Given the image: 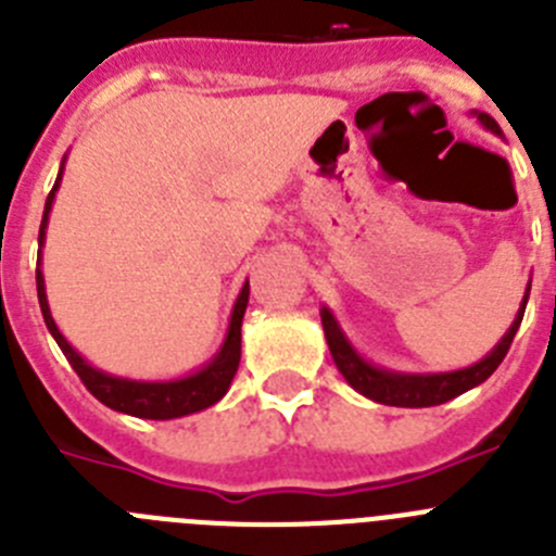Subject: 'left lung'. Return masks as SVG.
Here are the masks:
<instances>
[{
  "instance_id": "8db88e82",
  "label": "left lung",
  "mask_w": 556,
  "mask_h": 556,
  "mask_svg": "<svg viewBox=\"0 0 556 556\" xmlns=\"http://www.w3.org/2000/svg\"><path fill=\"white\" fill-rule=\"evenodd\" d=\"M476 119L481 122V127L495 136H501L498 122L490 116V113L473 111ZM529 289H532V281H529L527 292H523V301H520L518 314H515L513 326L507 328V333L498 339V345L488 353L484 358H479L476 365L462 367V370L451 372H397L387 370V367H378L372 362H367L356 348L351 345V339L345 337V331L339 328L337 317L331 314V308L323 306V331H326L328 351L333 356V365L337 370L345 376L348 384L358 392V395L370 397L376 404L384 406H406V409H424V406H440L451 397L462 395V392L473 390L481 381H488L495 372V367L504 362L509 345H513L515 333H518L520 320H523V308H527L529 301Z\"/></svg>"
}]
</instances>
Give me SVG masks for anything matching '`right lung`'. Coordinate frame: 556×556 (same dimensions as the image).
<instances>
[{
    "mask_svg": "<svg viewBox=\"0 0 556 556\" xmlns=\"http://www.w3.org/2000/svg\"><path fill=\"white\" fill-rule=\"evenodd\" d=\"M63 164H66V155L61 161V172H58V180L49 191L47 205H43V219L41 230H38V248H43V239H47V225H49V211L55 203V191L61 189L63 178ZM36 287H38V303H41L43 323H47L49 333L55 337L58 348L63 351V356L68 358V365L75 367V372L80 376V381L86 384V390L100 401V404L111 406L116 412H125L132 417H144V420H172V417L194 415V412H203L208 406H214L219 397L228 392L230 381L236 376V367H239V358H242V317L244 308H248L250 298V283L244 281L242 292L236 298L233 312H230L228 333H225V342L219 345V351L214 353L208 365H203L200 370L189 372V376L169 378V381H136V378H122L111 376V372L100 370V367L88 365L86 358L68 345L66 337L61 333V328L52 320V312H49L47 303V287H43V273H41V250H38V269H36Z\"/></svg>",
    "mask_w": 556,
    "mask_h": 556,
    "instance_id": "right-lung-1",
    "label": "right lung"
}]
</instances>
